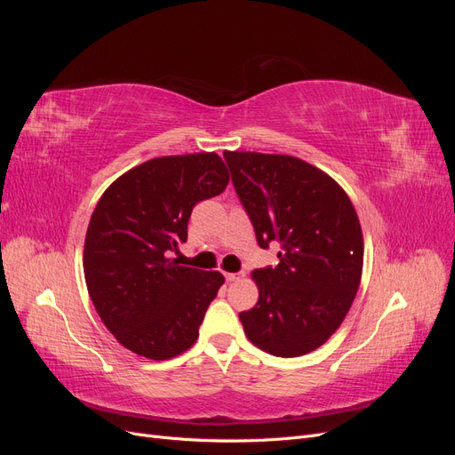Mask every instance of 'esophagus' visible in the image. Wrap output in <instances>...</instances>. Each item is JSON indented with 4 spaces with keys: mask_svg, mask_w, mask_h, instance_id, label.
Masks as SVG:
<instances>
[{
    "mask_svg": "<svg viewBox=\"0 0 455 455\" xmlns=\"http://www.w3.org/2000/svg\"><path fill=\"white\" fill-rule=\"evenodd\" d=\"M226 275V281L228 283H233V281H239L241 275L239 273H224Z\"/></svg>",
    "mask_w": 455,
    "mask_h": 455,
    "instance_id": "esophagus-1",
    "label": "esophagus"
}]
</instances>
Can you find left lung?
I'll return each instance as SVG.
<instances>
[{
	"label": "left lung",
	"instance_id": "1",
	"mask_svg": "<svg viewBox=\"0 0 455 455\" xmlns=\"http://www.w3.org/2000/svg\"><path fill=\"white\" fill-rule=\"evenodd\" d=\"M256 241L283 244L279 264L252 271L258 304L239 313L244 334L275 356L321 347L346 319L363 275L359 216L343 188L292 156L224 151Z\"/></svg>",
	"mask_w": 455,
	"mask_h": 455
}]
</instances>
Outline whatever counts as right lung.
<instances>
[{
  "mask_svg": "<svg viewBox=\"0 0 455 455\" xmlns=\"http://www.w3.org/2000/svg\"><path fill=\"white\" fill-rule=\"evenodd\" d=\"M228 167L214 151L149 159L121 174L91 216L87 291L106 328L129 351L167 361L188 351L224 275L169 258L188 239L194 206L220 196Z\"/></svg>",
  "mask_w": 455,
  "mask_h": 455,
  "instance_id": "obj_1",
  "label": "right lung"
}]
</instances>
